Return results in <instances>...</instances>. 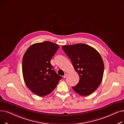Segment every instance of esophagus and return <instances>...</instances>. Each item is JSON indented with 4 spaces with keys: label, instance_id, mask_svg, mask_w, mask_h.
I'll return each mask as SVG.
<instances>
[{
    "label": "esophagus",
    "instance_id": "1",
    "mask_svg": "<svg viewBox=\"0 0 124 124\" xmlns=\"http://www.w3.org/2000/svg\"><path fill=\"white\" fill-rule=\"evenodd\" d=\"M67 76H68V74H67V73H66V74H65V75H64V76H63V78H66Z\"/></svg>",
    "mask_w": 124,
    "mask_h": 124
}]
</instances>
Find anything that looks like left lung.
I'll use <instances>...</instances> for the list:
<instances>
[{"label": "left lung", "instance_id": "obj_1", "mask_svg": "<svg viewBox=\"0 0 124 124\" xmlns=\"http://www.w3.org/2000/svg\"><path fill=\"white\" fill-rule=\"evenodd\" d=\"M62 48L79 77V82L72 87L73 90L82 96L93 93L103 76L104 63L100 54L94 48L84 44L65 45Z\"/></svg>", "mask_w": 124, "mask_h": 124}]
</instances>
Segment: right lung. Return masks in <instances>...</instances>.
I'll use <instances>...</instances> for the list:
<instances>
[{"mask_svg": "<svg viewBox=\"0 0 124 124\" xmlns=\"http://www.w3.org/2000/svg\"><path fill=\"white\" fill-rule=\"evenodd\" d=\"M59 46L48 41L31 45L22 60L24 82L29 90L39 96H45L56 88L62 77L57 74L50 61Z\"/></svg>", "mask_w": 124, "mask_h": 124, "instance_id": "obj_1", "label": "right lung"}]
</instances>
